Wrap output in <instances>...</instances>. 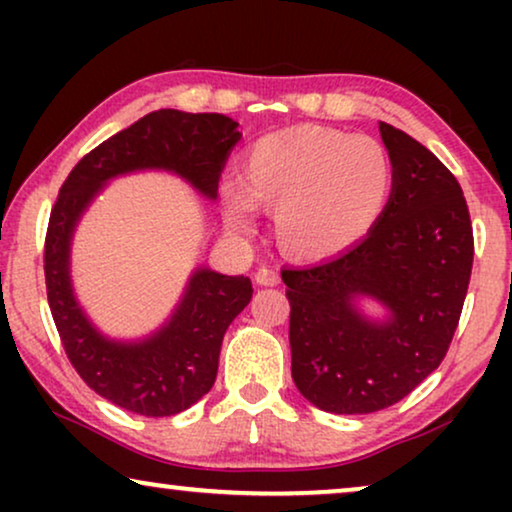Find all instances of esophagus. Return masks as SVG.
Segmentation results:
<instances>
[{
  "label": "esophagus",
  "instance_id": "esophagus-1",
  "mask_svg": "<svg viewBox=\"0 0 512 512\" xmlns=\"http://www.w3.org/2000/svg\"><path fill=\"white\" fill-rule=\"evenodd\" d=\"M254 279H256V284H261V286H277V284H279L277 270L268 268V265H263V268H258Z\"/></svg>",
  "mask_w": 512,
  "mask_h": 512
}]
</instances>
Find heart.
Returning <instances> with one entry per match:
<instances>
[{
  "instance_id": "obj_1",
  "label": "heart",
  "mask_w": 512,
  "mask_h": 512,
  "mask_svg": "<svg viewBox=\"0 0 512 512\" xmlns=\"http://www.w3.org/2000/svg\"><path fill=\"white\" fill-rule=\"evenodd\" d=\"M394 167L370 137L324 125L270 132L242 158V184L221 188L237 233L254 228V202L275 209L277 242L289 256L324 261L366 237L387 207Z\"/></svg>"
}]
</instances>
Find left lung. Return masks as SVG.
I'll list each match as a JSON object with an SVG mask.
<instances>
[{"label":"left lung","instance_id":"obj_1","mask_svg":"<svg viewBox=\"0 0 512 512\" xmlns=\"http://www.w3.org/2000/svg\"><path fill=\"white\" fill-rule=\"evenodd\" d=\"M380 135L394 167L380 221L331 261L282 270L293 382L333 415L389 408L440 366L473 268L459 181L403 130L380 123ZM366 297L382 320L360 310Z\"/></svg>","mask_w":512,"mask_h":512}]
</instances>
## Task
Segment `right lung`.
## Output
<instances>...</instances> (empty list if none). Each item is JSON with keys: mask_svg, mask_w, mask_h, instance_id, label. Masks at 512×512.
Masks as SVG:
<instances>
[{"mask_svg": "<svg viewBox=\"0 0 512 512\" xmlns=\"http://www.w3.org/2000/svg\"><path fill=\"white\" fill-rule=\"evenodd\" d=\"M242 132L223 114L158 109L83 156L51 212L44 247L48 305L62 347L95 394L144 417H170L212 389L228 326L251 300V279L195 268L165 324L137 340L104 335L76 300L72 240L81 216L111 179L160 170L216 200L219 177Z\"/></svg>", "mask_w": 512, "mask_h": 512, "instance_id": "obj_1", "label": "right lung"}]
</instances>
